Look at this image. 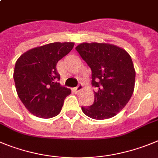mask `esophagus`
Wrapping results in <instances>:
<instances>
[{
    "instance_id": "obj_1",
    "label": "esophagus",
    "mask_w": 158,
    "mask_h": 158,
    "mask_svg": "<svg viewBox=\"0 0 158 158\" xmlns=\"http://www.w3.org/2000/svg\"><path fill=\"white\" fill-rule=\"evenodd\" d=\"M82 87H83V86H82V84H79V85H78V86L76 87V92L81 91V90H82Z\"/></svg>"
}]
</instances>
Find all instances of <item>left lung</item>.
<instances>
[{
	"label": "left lung",
	"instance_id": "obj_1",
	"mask_svg": "<svg viewBox=\"0 0 158 158\" xmlns=\"http://www.w3.org/2000/svg\"><path fill=\"white\" fill-rule=\"evenodd\" d=\"M91 69L94 102L82 110L94 120L116 116L127 104L134 91L135 71L124 49L106 43H82L76 47Z\"/></svg>",
	"mask_w": 158,
	"mask_h": 158
}]
</instances>
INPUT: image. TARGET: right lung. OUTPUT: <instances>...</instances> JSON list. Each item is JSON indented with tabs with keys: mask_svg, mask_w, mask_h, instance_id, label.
<instances>
[{
	"mask_svg": "<svg viewBox=\"0 0 158 158\" xmlns=\"http://www.w3.org/2000/svg\"><path fill=\"white\" fill-rule=\"evenodd\" d=\"M73 42H54L27 51L17 60L14 81L19 99L41 118L60 113L71 89L60 86L56 64L72 49Z\"/></svg>",
	"mask_w": 158,
	"mask_h": 158,
	"instance_id": "obj_1",
	"label": "right lung"
}]
</instances>
